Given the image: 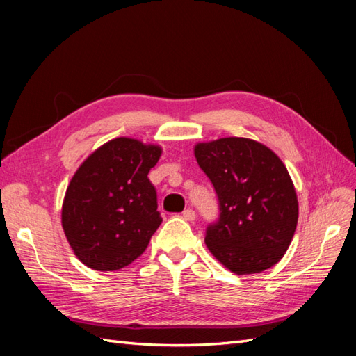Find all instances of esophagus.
Listing matches in <instances>:
<instances>
[{"label": "esophagus", "instance_id": "obj_1", "mask_svg": "<svg viewBox=\"0 0 356 356\" xmlns=\"http://www.w3.org/2000/svg\"><path fill=\"white\" fill-rule=\"evenodd\" d=\"M182 218H184L186 221H193V220L196 218V212L188 208V209H186L184 212H182Z\"/></svg>", "mask_w": 356, "mask_h": 356}]
</instances>
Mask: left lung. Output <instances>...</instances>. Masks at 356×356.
<instances>
[{
  "label": "left lung",
  "mask_w": 356,
  "mask_h": 356,
  "mask_svg": "<svg viewBox=\"0 0 356 356\" xmlns=\"http://www.w3.org/2000/svg\"><path fill=\"white\" fill-rule=\"evenodd\" d=\"M200 169L217 191L220 217L204 236L211 254L236 275L275 266L293 241L298 202L282 160L248 138L195 147Z\"/></svg>",
  "instance_id": "obj_1"
}]
</instances>
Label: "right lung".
Segmentation results:
<instances>
[{"mask_svg":"<svg viewBox=\"0 0 356 356\" xmlns=\"http://www.w3.org/2000/svg\"><path fill=\"white\" fill-rule=\"evenodd\" d=\"M161 148L111 139L75 172L62 204V227L79 260L113 272L141 255L161 222L148 172Z\"/></svg>","mask_w":356,"mask_h":356,"instance_id":"add662e5","label":"right lung"}]
</instances>
